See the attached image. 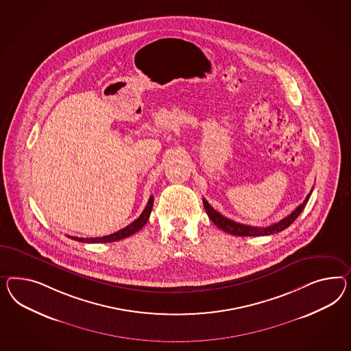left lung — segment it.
<instances>
[{"label": "left lung", "instance_id": "8db88e82", "mask_svg": "<svg viewBox=\"0 0 351 351\" xmlns=\"http://www.w3.org/2000/svg\"><path fill=\"white\" fill-rule=\"evenodd\" d=\"M312 191L313 189L306 195V198H305L303 203L298 208L295 209L293 213H290L284 219L278 221L277 223H274V225L267 226V228H256V226H249V225L239 223V222H235V221H232L230 218L222 216L221 213H218L217 210H215V209L210 207V204H209L207 200L203 199V204H204V208H206V212H207L208 217L210 218V221L218 228H221L222 231L231 234V235H237V237H265V235H272V234L281 232L285 228H289L294 222L295 219L299 217V215L303 212V209L305 208L308 200L311 198Z\"/></svg>", "mask_w": 351, "mask_h": 351}]
</instances>
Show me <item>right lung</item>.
Instances as JSON below:
<instances>
[{
	"mask_svg": "<svg viewBox=\"0 0 351 351\" xmlns=\"http://www.w3.org/2000/svg\"><path fill=\"white\" fill-rule=\"evenodd\" d=\"M152 207H153V197L149 198L148 203H147V207L144 208L142 215L133 221L130 225H128L126 228H121V230L116 231L111 235L102 237H89V239L88 237L84 239V237H69V235L67 237L73 239V240H76V241H80V243H112V241L121 240V239H125V237H130L135 232H138L147 223V221L149 219V216H151Z\"/></svg>",
	"mask_w": 351,
	"mask_h": 351,
	"instance_id": "obj_1",
	"label": "right lung"
}]
</instances>
